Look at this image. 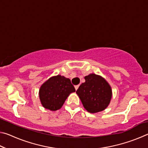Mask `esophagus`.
<instances>
[{"label": "esophagus", "instance_id": "34e87169", "mask_svg": "<svg viewBox=\"0 0 148 148\" xmlns=\"http://www.w3.org/2000/svg\"><path fill=\"white\" fill-rule=\"evenodd\" d=\"M78 87H79V86H78V85H77V86H75V89L77 90V89H78Z\"/></svg>", "mask_w": 148, "mask_h": 148}]
</instances>
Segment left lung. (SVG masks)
<instances>
[{"mask_svg": "<svg viewBox=\"0 0 148 148\" xmlns=\"http://www.w3.org/2000/svg\"><path fill=\"white\" fill-rule=\"evenodd\" d=\"M84 78L86 82L80 85L76 91L84 108L92 114L103 111L111 101V86L99 75L92 73L85 76Z\"/></svg>", "mask_w": 148, "mask_h": 148, "instance_id": "1", "label": "left lung"}]
</instances>
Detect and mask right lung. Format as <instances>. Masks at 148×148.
Instances as JSON below:
<instances>
[{
    "label": "right lung",
    "mask_w": 148,
    "mask_h": 148,
    "mask_svg": "<svg viewBox=\"0 0 148 148\" xmlns=\"http://www.w3.org/2000/svg\"><path fill=\"white\" fill-rule=\"evenodd\" d=\"M75 91L71 79L57 75L42 84L39 89L40 101L44 108L56 111L62 106L70 94Z\"/></svg>",
    "instance_id": "add662e5"
}]
</instances>
